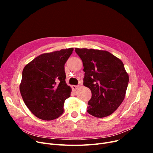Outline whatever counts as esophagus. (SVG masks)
I'll return each mask as SVG.
<instances>
[{
    "label": "esophagus",
    "instance_id": "obj_1",
    "mask_svg": "<svg viewBox=\"0 0 153 153\" xmlns=\"http://www.w3.org/2000/svg\"><path fill=\"white\" fill-rule=\"evenodd\" d=\"M72 89L76 91V90H77V89L79 88V86L78 85H72Z\"/></svg>",
    "mask_w": 153,
    "mask_h": 153
}]
</instances>
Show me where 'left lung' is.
I'll return each mask as SVG.
<instances>
[{"instance_id": "8db88e82", "label": "left lung", "mask_w": 153, "mask_h": 153, "mask_svg": "<svg viewBox=\"0 0 153 153\" xmlns=\"http://www.w3.org/2000/svg\"><path fill=\"white\" fill-rule=\"evenodd\" d=\"M75 51L83 62V84L92 92L87 112L97 118L110 115L123 102L129 82L123 62L104 50L76 48Z\"/></svg>"}]
</instances>
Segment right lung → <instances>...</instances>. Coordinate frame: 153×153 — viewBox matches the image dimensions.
Segmentation results:
<instances>
[{
  "mask_svg": "<svg viewBox=\"0 0 153 153\" xmlns=\"http://www.w3.org/2000/svg\"><path fill=\"white\" fill-rule=\"evenodd\" d=\"M73 48L43 53L28 63L22 72L20 91L30 111L43 120H52L64 111L71 88L66 83L64 64Z\"/></svg>",
  "mask_w": 153,
  "mask_h": 153,
  "instance_id": "add662e5",
  "label": "right lung"
}]
</instances>
